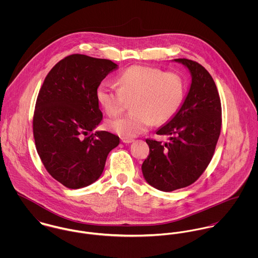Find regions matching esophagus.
I'll use <instances>...</instances> for the list:
<instances>
[{"mask_svg":"<svg viewBox=\"0 0 258 258\" xmlns=\"http://www.w3.org/2000/svg\"><path fill=\"white\" fill-rule=\"evenodd\" d=\"M134 140L133 139H129V138H121V142L124 144H129L132 143Z\"/></svg>","mask_w":258,"mask_h":258,"instance_id":"esophagus-1","label":"esophagus"}]
</instances>
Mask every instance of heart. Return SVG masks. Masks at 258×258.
<instances>
[{
	"instance_id": "heart-1",
	"label": "heart",
	"mask_w": 258,
	"mask_h": 258,
	"mask_svg": "<svg viewBox=\"0 0 258 258\" xmlns=\"http://www.w3.org/2000/svg\"><path fill=\"white\" fill-rule=\"evenodd\" d=\"M119 87L108 81L99 84L96 97L109 116L123 110L133 98V113L112 119L107 128L122 138H133L153 124H163L179 109L184 98V81L179 74L147 66H132L118 77Z\"/></svg>"
}]
</instances>
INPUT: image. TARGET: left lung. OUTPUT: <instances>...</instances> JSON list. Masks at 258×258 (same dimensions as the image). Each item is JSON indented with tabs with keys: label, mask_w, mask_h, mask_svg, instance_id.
<instances>
[{
	"label": "left lung",
	"mask_w": 258,
	"mask_h": 258,
	"mask_svg": "<svg viewBox=\"0 0 258 258\" xmlns=\"http://www.w3.org/2000/svg\"><path fill=\"white\" fill-rule=\"evenodd\" d=\"M173 61L188 71L190 85L180 108L156 131L169 141L147 139L150 154L142 165L148 184L163 191L196 182L210 164L221 134V99L213 77L196 61Z\"/></svg>",
	"instance_id": "8db88e82"
}]
</instances>
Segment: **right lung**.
Segmentation results:
<instances>
[{
	"label": "right lung",
	"instance_id": "1",
	"mask_svg": "<svg viewBox=\"0 0 258 258\" xmlns=\"http://www.w3.org/2000/svg\"><path fill=\"white\" fill-rule=\"evenodd\" d=\"M118 66L111 60L73 54L57 62L39 90L34 114L37 154L50 176L69 188L93 184L119 137L92 132L102 120L96 91Z\"/></svg>",
	"mask_w": 258,
	"mask_h": 258
}]
</instances>
